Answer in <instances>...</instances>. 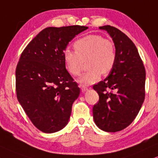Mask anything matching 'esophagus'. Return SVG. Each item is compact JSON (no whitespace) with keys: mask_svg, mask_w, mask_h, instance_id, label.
<instances>
[{"mask_svg":"<svg viewBox=\"0 0 158 158\" xmlns=\"http://www.w3.org/2000/svg\"><path fill=\"white\" fill-rule=\"evenodd\" d=\"M81 89L82 92H85L86 90H87V87L86 85H81Z\"/></svg>","mask_w":158,"mask_h":158,"instance_id":"esophagus-1","label":"esophagus"}]
</instances>
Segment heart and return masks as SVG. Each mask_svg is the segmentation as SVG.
I'll use <instances>...</instances> for the list:
<instances>
[{"instance_id":"b5f03b06","label":"heart","mask_w":158,"mask_h":158,"mask_svg":"<svg viewBox=\"0 0 158 158\" xmlns=\"http://www.w3.org/2000/svg\"><path fill=\"white\" fill-rule=\"evenodd\" d=\"M75 51L66 48L63 53L67 71L71 75L80 74L83 61L87 70L79 81L91 85L98 80L101 73L107 74L114 66L117 54L114 44L110 39L98 34H90L81 38L73 44Z\"/></svg>"}]
</instances>
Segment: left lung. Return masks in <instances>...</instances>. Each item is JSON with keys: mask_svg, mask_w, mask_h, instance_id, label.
I'll list each match as a JSON object with an SVG mask.
<instances>
[{"mask_svg": "<svg viewBox=\"0 0 158 158\" xmlns=\"http://www.w3.org/2000/svg\"><path fill=\"white\" fill-rule=\"evenodd\" d=\"M99 28L112 38L117 58L109 75L93 85L99 95L93 109V119L100 129L114 133L131 125L140 111L145 98L146 71L137 48L125 33L110 25Z\"/></svg>", "mask_w": 158, "mask_h": 158, "instance_id": "1", "label": "left lung"}]
</instances>
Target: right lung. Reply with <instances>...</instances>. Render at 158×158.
Returning <instances> with one entry per match:
<instances>
[{
  "label": "right lung",
  "instance_id": "right-lung-1",
  "mask_svg": "<svg viewBox=\"0 0 158 158\" xmlns=\"http://www.w3.org/2000/svg\"><path fill=\"white\" fill-rule=\"evenodd\" d=\"M88 27H49L30 42L16 69V93L38 129L52 133L67 125L80 89L65 69L63 53L69 42Z\"/></svg>",
  "mask_w": 158,
  "mask_h": 158
}]
</instances>
